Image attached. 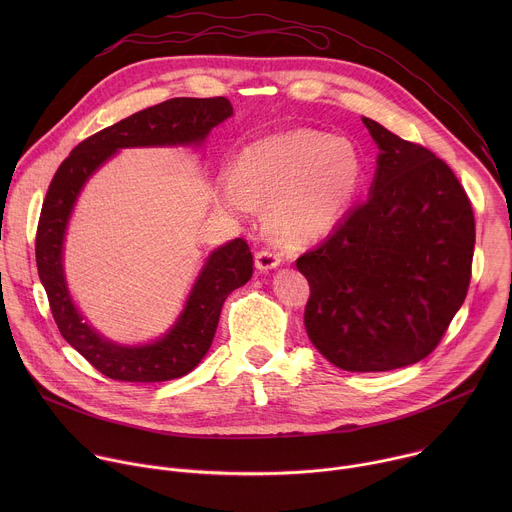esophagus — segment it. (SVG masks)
Instances as JSON below:
<instances>
[{
	"mask_svg": "<svg viewBox=\"0 0 512 512\" xmlns=\"http://www.w3.org/2000/svg\"><path fill=\"white\" fill-rule=\"evenodd\" d=\"M281 263V253H275V251H269V249H263L255 255V267L259 271H269V269H275L277 265Z\"/></svg>",
	"mask_w": 512,
	"mask_h": 512,
	"instance_id": "1",
	"label": "esophagus"
}]
</instances>
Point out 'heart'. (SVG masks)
Here are the masks:
<instances>
[{"mask_svg": "<svg viewBox=\"0 0 512 512\" xmlns=\"http://www.w3.org/2000/svg\"><path fill=\"white\" fill-rule=\"evenodd\" d=\"M364 160L346 137L291 129L259 139L241 152L235 172L218 184V202L237 216L269 204L267 223L287 243L328 235L352 206Z\"/></svg>", "mask_w": 512, "mask_h": 512, "instance_id": "heart-1", "label": "heart"}]
</instances>
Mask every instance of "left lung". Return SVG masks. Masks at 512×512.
Masks as SVG:
<instances>
[{
    "label": "left lung",
    "instance_id": "8db88e82",
    "mask_svg": "<svg viewBox=\"0 0 512 512\" xmlns=\"http://www.w3.org/2000/svg\"><path fill=\"white\" fill-rule=\"evenodd\" d=\"M362 123L379 148L371 194L296 265L310 283L312 344L342 371L381 373L440 344L468 294L476 227L444 160L369 117Z\"/></svg>",
    "mask_w": 512,
    "mask_h": 512
}]
</instances>
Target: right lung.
I'll list each match as a JSON object with an SVG mask.
<instances>
[{
    "instance_id": "1",
    "label": "right lung",
    "mask_w": 512,
    "mask_h": 512,
    "mask_svg": "<svg viewBox=\"0 0 512 512\" xmlns=\"http://www.w3.org/2000/svg\"><path fill=\"white\" fill-rule=\"evenodd\" d=\"M231 115L233 105L225 97H178L137 111L81 141L58 166L48 186L36 231L38 275L62 338L109 379L160 383L188 375L212 344L225 300L251 279L253 255L243 239L212 251L172 330L152 344L121 346L97 334L68 294L62 243L72 206L85 182L115 152L148 145H200L212 127Z\"/></svg>"
}]
</instances>
